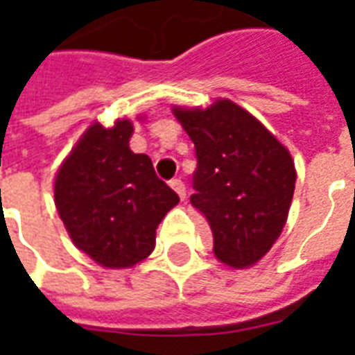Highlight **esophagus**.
Masks as SVG:
<instances>
[{
    "instance_id": "34e87169",
    "label": "esophagus",
    "mask_w": 355,
    "mask_h": 355,
    "mask_svg": "<svg viewBox=\"0 0 355 355\" xmlns=\"http://www.w3.org/2000/svg\"><path fill=\"white\" fill-rule=\"evenodd\" d=\"M169 184H171V188H173V190H175V192L178 193V198H180V200H184V198H186V186H184V182H182L180 178H173Z\"/></svg>"
}]
</instances>
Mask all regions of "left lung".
I'll use <instances>...</instances> for the list:
<instances>
[{"mask_svg":"<svg viewBox=\"0 0 355 355\" xmlns=\"http://www.w3.org/2000/svg\"><path fill=\"white\" fill-rule=\"evenodd\" d=\"M198 157L192 205L207 218L213 253L232 268L259 262L279 238L297 171L287 148L232 101L175 108Z\"/></svg>","mask_w":355,"mask_h":355,"instance_id":"left-lung-1","label":"left lung"}]
</instances>
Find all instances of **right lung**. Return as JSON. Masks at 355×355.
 <instances>
[{"label": "right lung", "mask_w": 355, "mask_h": 355, "mask_svg": "<svg viewBox=\"0 0 355 355\" xmlns=\"http://www.w3.org/2000/svg\"><path fill=\"white\" fill-rule=\"evenodd\" d=\"M132 123H93L60 165L55 205L76 247L104 268H129L155 247V230L178 196L146 154L129 148Z\"/></svg>", "instance_id": "1"}]
</instances>
